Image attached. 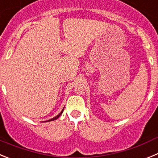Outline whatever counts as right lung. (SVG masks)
<instances>
[{"label":"right lung","instance_id":"1","mask_svg":"<svg viewBox=\"0 0 158 158\" xmlns=\"http://www.w3.org/2000/svg\"><path fill=\"white\" fill-rule=\"evenodd\" d=\"M62 112H63V109H62V111H61V112H60V113H59V114H58V115H57V116H55V117H54V118H51V119H50V120H47V121H46V122H50V121H53V120H55V119H57V118H58V117H59V116H60V115H62Z\"/></svg>","mask_w":158,"mask_h":158}]
</instances>
